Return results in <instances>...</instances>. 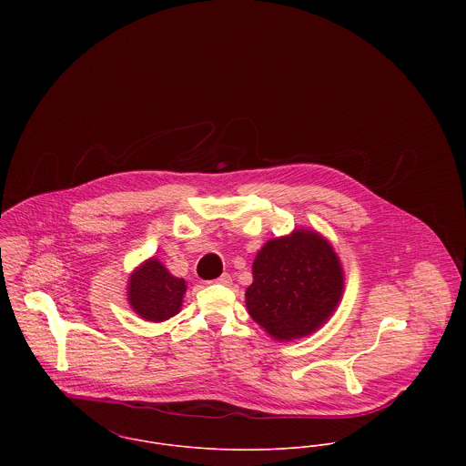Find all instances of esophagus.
<instances>
[{
	"label": "esophagus",
	"mask_w": 466,
	"mask_h": 466,
	"mask_svg": "<svg viewBox=\"0 0 466 466\" xmlns=\"http://www.w3.org/2000/svg\"><path fill=\"white\" fill-rule=\"evenodd\" d=\"M215 283H220V285H229L231 283V276L228 272H224L220 278L215 279Z\"/></svg>",
	"instance_id": "esophagus-1"
}]
</instances>
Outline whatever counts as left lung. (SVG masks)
<instances>
[{
    "mask_svg": "<svg viewBox=\"0 0 466 466\" xmlns=\"http://www.w3.org/2000/svg\"><path fill=\"white\" fill-rule=\"evenodd\" d=\"M342 294V270L332 246L314 231L296 229L268 240L253 264L246 290L249 316L274 339L318 330Z\"/></svg>",
    "mask_w": 466,
    "mask_h": 466,
    "instance_id": "left-lung-1",
    "label": "left lung"
}]
</instances>
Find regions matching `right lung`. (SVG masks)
I'll list each match as a JSON object with an SVG mask.
<instances>
[{"label": "right lung", "mask_w": 466, "mask_h": 466, "mask_svg": "<svg viewBox=\"0 0 466 466\" xmlns=\"http://www.w3.org/2000/svg\"><path fill=\"white\" fill-rule=\"evenodd\" d=\"M185 279L172 276L157 260L150 258L129 281V303L143 319L165 321L181 310Z\"/></svg>", "instance_id": "1"}]
</instances>
